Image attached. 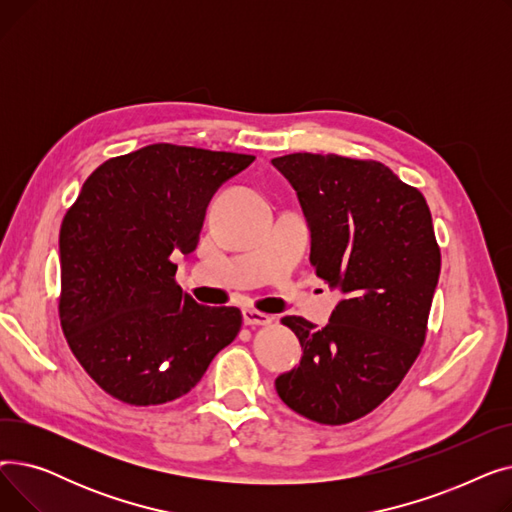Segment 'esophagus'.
<instances>
[{
    "instance_id": "1",
    "label": "esophagus",
    "mask_w": 512,
    "mask_h": 512,
    "mask_svg": "<svg viewBox=\"0 0 512 512\" xmlns=\"http://www.w3.org/2000/svg\"><path fill=\"white\" fill-rule=\"evenodd\" d=\"M242 321H245V326H267L272 324V317L255 309H242Z\"/></svg>"
}]
</instances>
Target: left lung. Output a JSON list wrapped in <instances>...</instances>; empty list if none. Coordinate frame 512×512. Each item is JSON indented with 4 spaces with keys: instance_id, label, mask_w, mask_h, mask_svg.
Segmentation results:
<instances>
[{
    "instance_id": "1",
    "label": "left lung",
    "mask_w": 512,
    "mask_h": 512,
    "mask_svg": "<svg viewBox=\"0 0 512 512\" xmlns=\"http://www.w3.org/2000/svg\"><path fill=\"white\" fill-rule=\"evenodd\" d=\"M272 164L301 203L315 274L342 297L324 328L282 319L303 357L276 390L311 421H355L394 392L421 351L440 278L432 213L380 161L290 153Z\"/></svg>"
}]
</instances>
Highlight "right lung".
<instances>
[{
	"mask_svg": "<svg viewBox=\"0 0 512 512\" xmlns=\"http://www.w3.org/2000/svg\"><path fill=\"white\" fill-rule=\"evenodd\" d=\"M253 155L155 143L107 159L60 230L64 336L78 363L128 405H164L203 378L242 324L176 284L218 188Z\"/></svg>",
	"mask_w": 512,
	"mask_h": 512,
	"instance_id": "1",
	"label": "right lung"
}]
</instances>
